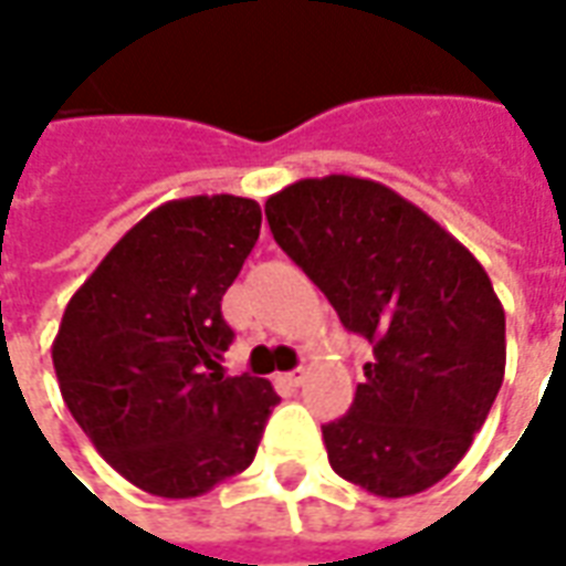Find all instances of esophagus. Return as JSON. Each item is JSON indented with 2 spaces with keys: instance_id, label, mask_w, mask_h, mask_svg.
I'll return each instance as SVG.
<instances>
[{
  "instance_id": "obj_1",
  "label": "esophagus",
  "mask_w": 566,
  "mask_h": 566,
  "mask_svg": "<svg viewBox=\"0 0 566 566\" xmlns=\"http://www.w3.org/2000/svg\"><path fill=\"white\" fill-rule=\"evenodd\" d=\"M305 378V368H294V371H287V375H282L284 384H291V387H300Z\"/></svg>"
}]
</instances>
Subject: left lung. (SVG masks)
I'll return each mask as SVG.
<instances>
[{"mask_svg": "<svg viewBox=\"0 0 566 566\" xmlns=\"http://www.w3.org/2000/svg\"><path fill=\"white\" fill-rule=\"evenodd\" d=\"M282 251L371 342L350 411L324 426L329 464L408 497L462 462L506 366L504 305L471 251L375 179H300L266 200Z\"/></svg>", "mask_w": 566, "mask_h": 566, "instance_id": "obj_1", "label": "left lung"}]
</instances>
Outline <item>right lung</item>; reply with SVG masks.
Masks as SVG:
<instances>
[{"instance_id": "add662e5", "label": "right lung", "mask_w": 566, "mask_h": 566, "mask_svg": "<svg viewBox=\"0 0 566 566\" xmlns=\"http://www.w3.org/2000/svg\"><path fill=\"white\" fill-rule=\"evenodd\" d=\"M261 237L251 198L167 200L77 287L53 338L62 399L113 471L158 497H198L251 464L279 396L224 378L221 317Z\"/></svg>"}]
</instances>
